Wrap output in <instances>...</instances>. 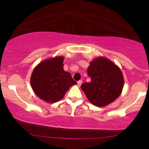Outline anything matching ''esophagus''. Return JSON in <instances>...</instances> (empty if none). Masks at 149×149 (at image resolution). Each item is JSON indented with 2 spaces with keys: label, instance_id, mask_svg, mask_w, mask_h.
I'll return each instance as SVG.
<instances>
[{
  "label": "esophagus",
  "instance_id": "esophagus-1",
  "mask_svg": "<svg viewBox=\"0 0 149 149\" xmlns=\"http://www.w3.org/2000/svg\"><path fill=\"white\" fill-rule=\"evenodd\" d=\"M82 83H83V81H82L81 80H78V81L77 82V83H78V86H80V85H81V84H82Z\"/></svg>",
  "mask_w": 149,
  "mask_h": 149
}]
</instances>
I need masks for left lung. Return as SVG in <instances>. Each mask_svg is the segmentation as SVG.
<instances>
[{"label": "left lung", "mask_w": 149, "mask_h": 149, "mask_svg": "<svg viewBox=\"0 0 149 149\" xmlns=\"http://www.w3.org/2000/svg\"><path fill=\"white\" fill-rule=\"evenodd\" d=\"M88 75L91 78L80 88L89 102L96 107H105L121 95L124 86L122 71L113 61L104 57L90 61Z\"/></svg>", "instance_id": "left-lung-1"}]
</instances>
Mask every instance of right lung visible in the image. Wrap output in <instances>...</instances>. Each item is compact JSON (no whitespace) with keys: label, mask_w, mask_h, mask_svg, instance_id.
Listing matches in <instances>:
<instances>
[{"label":"right lung","mask_w":149,"mask_h":149,"mask_svg":"<svg viewBox=\"0 0 149 149\" xmlns=\"http://www.w3.org/2000/svg\"><path fill=\"white\" fill-rule=\"evenodd\" d=\"M64 58L57 56L45 59L34 68L30 83L34 93L48 103L62 100L68 90L76 85L71 73L64 70Z\"/></svg>","instance_id":"add662e5"}]
</instances>
